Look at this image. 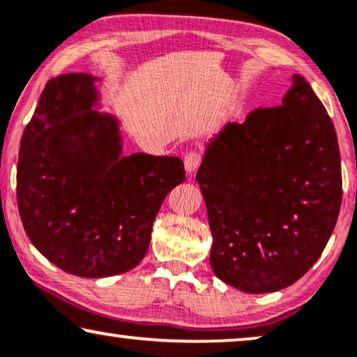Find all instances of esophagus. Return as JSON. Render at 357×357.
<instances>
[{"mask_svg":"<svg viewBox=\"0 0 357 357\" xmlns=\"http://www.w3.org/2000/svg\"><path fill=\"white\" fill-rule=\"evenodd\" d=\"M185 170H187V174H193L195 170L198 169L199 162H202V155H199L198 151H188L187 154H185Z\"/></svg>","mask_w":357,"mask_h":357,"instance_id":"esophagus-1","label":"esophagus"}]
</instances>
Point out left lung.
Here are the masks:
<instances>
[{
    "label": "left lung",
    "instance_id": "1",
    "mask_svg": "<svg viewBox=\"0 0 357 357\" xmlns=\"http://www.w3.org/2000/svg\"><path fill=\"white\" fill-rule=\"evenodd\" d=\"M292 81L282 105L229 123L208 144L197 174L214 275L250 294L280 291L304 276L341 208L333 121L304 77Z\"/></svg>",
    "mask_w": 357,
    "mask_h": 357
}]
</instances>
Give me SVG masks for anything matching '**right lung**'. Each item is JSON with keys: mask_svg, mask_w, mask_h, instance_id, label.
<instances>
[{"mask_svg": "<svg viewBox=\"0 0 357 357\" xmlns=\"http://www.w3.org/2000/svg\"><path fill=\"white\" fill-rule=\"evenodd\" d=\"M94 81L70 73L47 82L17 162L24 231L53 265L81 278L133 270L164 198L185 180L178 158L121 155L119 121L92 110Z\"/></svg>", "mask_w": 357, "mask_h": 357, "instance_id": "obj_1", "label": "right lung"}]
</instances>
